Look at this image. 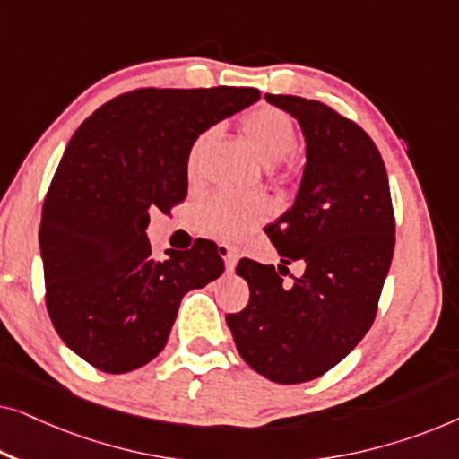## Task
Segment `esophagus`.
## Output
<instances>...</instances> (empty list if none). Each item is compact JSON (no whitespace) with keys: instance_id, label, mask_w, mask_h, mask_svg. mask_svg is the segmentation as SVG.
<instances>
[{"instance_id":"1","label":"esophagus","mask_w":459,"mask_h":459,"mask_svg":"<svg viewBox=\"0 0 459 459\" xmlns=\"http://www.w3.org/2000/svg\"><path fill=\"white\" fill-rule=\"evenodd\" d=\"M223 248H225V269H228V273H231L238 265V259H240V255H238L236 248L225 247V244H223Z\"/></svg>"}]
</instances>
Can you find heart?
I'll list each match as a JSON object with an SVG mask.
<instances>
[{
  "mask_svg": "<svg viewBox=\"0 0 459 459\" xmlns=\"http://www.w3.org/2000/svg\"><path fill=\"white\" fill-rule=\"evenodd\" d=\"M242 129L247 134L250 146L265 165H275L284 160L297 146V129L290 118L281 110L275 108H256L242 118ZM211 131H206L194 142L190 150L187 167L190 173L198 165V156L203 152L204 143L209 142ZM269 204L259 194H230L217 192L206 198L198 209L200 228L215 236H238L250 225L261 221L267 215Z\"/></svg>",
  "mask_w": 459,
  "mask_h": 459,
  "instance_id": "b5f03b06",
  "label": "heart"
}]
</instances>
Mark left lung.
<instances>
[{
    "instance_id": "left-lung-1",
    "label": "left lung",
    "mask_w": 459,
    "mask_h": 459,
    "mask_svg": "<svg viewBox=\"0 0 459 459\" xmlns=\"http://www.w3.org/2000/svg\"><path fill=\"white\" fill-rule=\"evenodd\" d=\"M265 100L299 121L307 162L292 206L267 228L284 265L238 263L250 299L225 322L255 372L299 385L341 363L374 324L394 215L385 162L359 125L316 100ZM292 260H303L306 273L286 285L281 275Z\"/></svg>"
}]
</instances>
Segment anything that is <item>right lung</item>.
<instances>
[{"instance_id":"add662e5","label":"right lung","mask_w":459,"mask_h":459,"mask_svg":"<svg viewBox=\"0 0 459 459\" xmlns=\"http://www.w3.org/2000/svg\"><path fill=\"white\" fill-rule=\"evenodd\" d=\"M253 87L135 90L81 123L43 203L39 248L56 332L93 368L125 374L167 344L181 299L223 273L217 244L165 250L150 211L187 194V159L212 125L255 104Z\"/></svg>"}]
</instances>
